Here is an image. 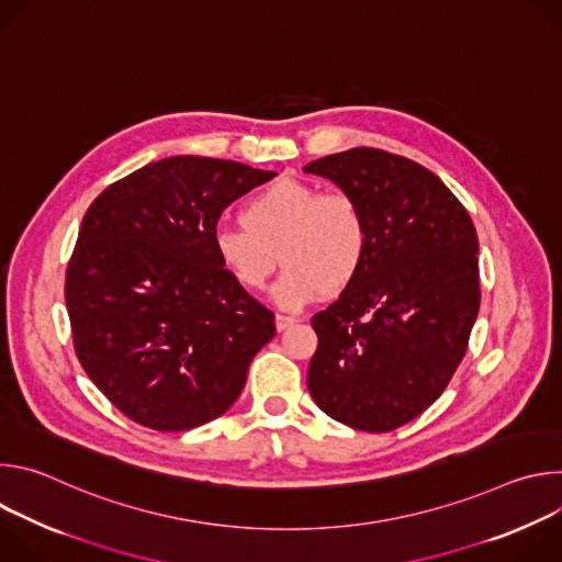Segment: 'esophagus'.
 <instances>
[{
	"instance_id": "1",
	"label": "esophagus",
	"mask_w": 562,
	"mask_h": 562,
	"mask_svg": "<svg viewBox=\"0 0 562 562\" xmlns=\"http://www.w3.org/2000/svg\"><path fill=\"white\" fill-rule=\"evenodd\" d=\"M297 323V319L295 317H291V315H276V329L278 331H286L289 327H293Z\"/></svg>"
}]
</instances>
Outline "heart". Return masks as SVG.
Segmentation results:
<instances>
[{
	"label": "heart",
	"mask_w": 562,
	"mask_h": 562,
	"mask_svg": "<svg viewBox=\"0 0 562 562\" xmlns=\"http://www.w3.org/2000/svg\"><path fill=\"white\" fill-rule=\"evenodd\" d=\"M237 220L243 226L213 231L215 262L239 289L260 291L278 256L284 271L273 302L284 311L347 291L367 265V217L345 191L323 193L302 180H278L249 198Z\"/></svg>",
	"instance_id": "b5f03b06"
}]
</instances>
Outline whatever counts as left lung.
<instances>
[{"label":"left lung","mask_w":562,"mask_h":562,"mask_svg":"<svg viewBox=\"0 0 562 562\" xmlns=\"http://www.w3.org/2000/svg\"><path fill=\"white\" fill-rule=\"evenodd\" d=\"M304 173L353 195L369 226L360 278L311 319L308 393L351 429L393 431L436 403L464 358L480 306L473 222L438 176L380 148Z\"/></svg>","instance_id":"1"}]
</instances>
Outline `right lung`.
<instances>
[{
	"label": "right lung",
	"instance_id": "obj_1",
	"mask_svg": "<svg viewBox=\"0 0 562 562\" xmlns=\"http://www.w3.org/2000/svg\"><path fill=\"white\" fill-rule=\"evenodd\" d=\"M276 173L176 155L146 165L89 206L66 269L75 353L133 423L189 431L243 393L276 315L215 262L222 211Z\"/></svg>",
	"mask_w": 562,
	"mask_h": 562
}]
</instances>
